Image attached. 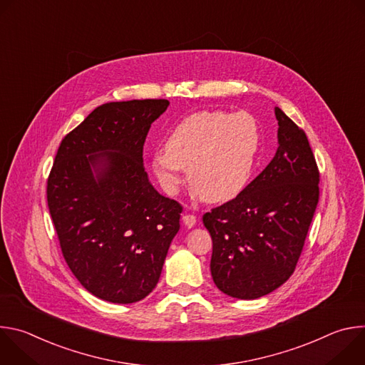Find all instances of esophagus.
<instances>
[{"label":"esophagus","instance_id":"obj_1","mask_svg":"<svg viewBox=\"0 0 365 365\" xmlns=\"http://www.w3.org/2000/svg\"><path fill=\"white\" fill-rule=\"evenodd\" d=\"M182 220H183V224H185L187 228H192V227H195V224H196V217L192 215V214H185V215L182 217Z\"/></svg>","mask_w":365,"mask_h":365}]
</instances>
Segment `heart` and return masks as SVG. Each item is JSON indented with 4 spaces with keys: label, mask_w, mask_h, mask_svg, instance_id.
Returning a JSON list of instances; mask_svg holds the SVG:
<instances>
[{
    "label": "heart",
    "mask_w": 365,
    "mask_h": 365,
    "mask_svg": "<svg viewBox=\"0 0 365 365\" xmlns=\"http://www.w3.org/2000/svg\"><path fill=\"white\" fill-rule=\"evenodd\" d=\"M262 147V130L250 113L202 111L179 121L165 148L151 155V169L163 190L175 195L182 169L192 189L207 202H227L251 180Z\"/></svg>",
    "instance_id": "heart-1"
}]
</instances>
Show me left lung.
Returning <instances> with one entry per match:
<instances>
[{"label":"left lung","mask_w":365,"mask_h":365,"mask_svg":"<svg viewBox=\"0 0 365 365\" xmlns=\"http://www.w3.org/2000/svg\"><path fill=\"white\" fill-rule=\"evenodd\" d=\"M273 160L237 197L203 215L212 237L211 274L237 299H258L294 272L319 200V170L307 137L279 107Z\"/></svg>","instance_id":"8db88e82"}]
</instances>
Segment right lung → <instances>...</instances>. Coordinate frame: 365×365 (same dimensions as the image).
<instances>
[{
    "label": "right lung",
    "instance_id": "right-lung-1",
    "mask_svg": "<svg viewBox=\"0 0 365 365\" xmlns=\"http://www.w3.org/2000/svg\"><path fill=\"white\" fill-rule=\"evenodd\" d=\"M168 99L108 102L65 135L47 179L62 254L79 283L111 303H134L158 284L182 205L160 195L143 145Z\"/></svg>",
    "mask_w": 365,
    "mask_h": 365
}]
</instances>
